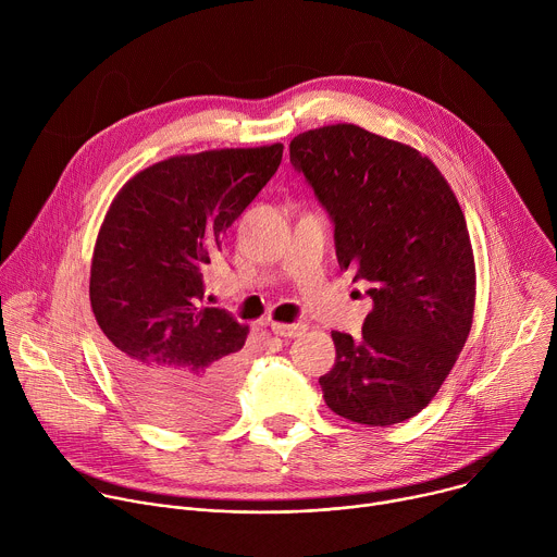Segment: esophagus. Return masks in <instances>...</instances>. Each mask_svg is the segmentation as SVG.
<instances>
[{
    "mask_svg": "<svg viewBox=\"0 0 557 557\" xmlns=\"http://www.w3.org/2000/svg\"><path fill=\"white\" fill-rule=\"evenodd\" d=\"M271 331H273V335H277V337L295 339V337L304 335L306 324H301V322H295V324H271Z\"/></svg>",
    "mask_w": 557,
    "mask_h": 557,
    "instance_id": "1",
    "label": "esophagus"
}]
</instances>
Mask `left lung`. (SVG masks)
I'll return each instance as SVG.
<instances>
[{"instance_id":"left-lung-1","label":"left lung","mask_w":557,"mask_h":557,"mask_svg":"<svg viewBox=\"0 0 557 557\" xmlns=\"http://www.w3.org/2000/svg\"><path fill=\"white\" fill-rule=\"evenodd\" d=\"M290 165L335 226L339 267L370 284L361 335L333 331L324 401L370 428L412 419L471 331L475 269L460 205L428 156L350 123L295 136Z\"/></svg>"}]
</instances>
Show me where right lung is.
I'll return each mask as SVG.
<instances>
[{
	"label": "right lung",
	"mask_w": 557,
	"mask_h": 557,
	"mask_svg": "<svg viewBox=\"0 0 557 557\" xmlns=\"http://www.w3.org/2000/svg\"><path fill=\"white\" fill-rule=\"evenodd\" d=\"M284 145L174 156L136 174L101 224L90 301L108 363L138 410L207 428L231 408L249 329L205 308L202 269L282 163Z\"/></svg>",
	"instance_id": "obj_1"
}]
</instances>
